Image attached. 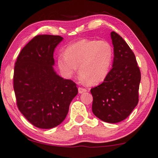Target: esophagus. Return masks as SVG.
Listing matches in <instances>:
<instances>
[{
  "label": "esophagus",
  "instance_id": "esophagus-1",
  "mask_svg": "<svg viewBox=\"0 0 158 158\" xmlns=\"http://www.w3.org/2000/svg\"><path fill=\"white\" fill-rule=\"evenodd\" d=\"M87 92V89H85V88H82V87H78V93L80 94H82L83 93H85Z\"/></svg>",
  "mask_w": 158,
  "mask_h": 158
}]
</instances>
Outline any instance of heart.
Returning a JSON list of instances; mask_svg holds the SVG:
<instances>
[{
	"mask_svg": "<svg viewBox=\"0 0 158 158\" xmlns=\"http://www.w3.org/2000/svg\"><path fill=\"white\" fill-rule=\"evenodd\" d=\"M112 59V47L106 41L82 40L69 45L65 48V55L59 56L57 65L67 78L73 76L78 67L82 81L94 85L107 76Z\"/></svg>",
	"mask_w": 158,
	"mask_h": 158,
	"instance_id": "b5f03b06",
	"label": "heart"
}]
</instances>
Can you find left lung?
<instances>
[{
	"label": "left lung",
	"instance_id": "1",
	"mask_svg": "<svg viewBox=\"0 0 158 158\" xmlns=\"http://www.w3.org/2000/svg\"><path fill=\"white\" fill-rule=\"evenodd\" d=\"M114 47L112 69L102 83L90 89L93 112L107 123L127 118L138 102L140 72L135 55L123 38L111 31Z\"/></svg>",
	"mask_w": 158,
	"mask_h": 158
}]
</instances>
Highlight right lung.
Here are the masks:
<instances>
[{
  "label": "right lung",
  "mask_w": 158,
  "mask_h": 158,
  "mask_svg": "<svg viewBox=\"0 0 158 158\" xmlns=\"http://www.w3.org/2000/svg\"><path fill=\"white\" fill-rule=\"evenodd\" d=\"M64 38L34 37L19 54L14 69V91L19 110L35 127L48 129L61 123L77 94L76 84L56 73L54 52Z\"/></svg>",
  "instance_id": "obj_1"
}]
</instances>
